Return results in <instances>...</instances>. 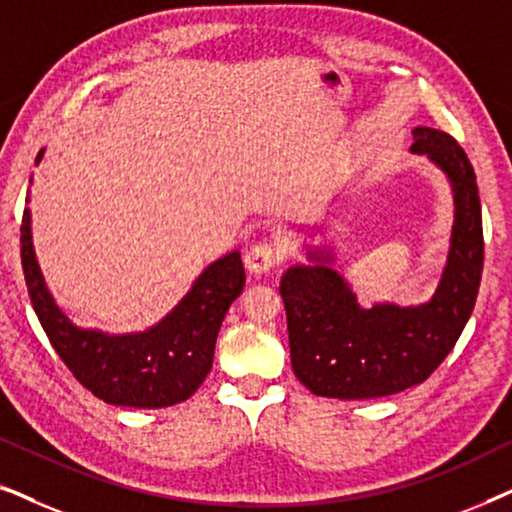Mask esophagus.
Segmentation results:
<instances>
[{
  "label": "esophagus",
  "instance_id": "obj_1",
  "mask_svg": "<svg viewBox=\"0 0 512 512\" xmlns=\"http://www.w3.org/2000/svg\"><path fill=\"white\" fill-rule=\"evenodd\" d=\"M277 261H279V254L270 242L254 244V247L247 251V256H244V263H247V268L254 272V275H263V272L272 270L277 265Z\"/></svg>",
  "mask_w": 512,
  "mask_h": 512
}]
</instances>
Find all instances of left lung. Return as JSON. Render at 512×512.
Masks as SVG:
<instances>
[{
	"mask_svg": "<svg viewBox=\"0 0 512 512\" xmlns=\"http://www.w3.org/2000/svg\"><path fill=\"white\" fill-rule=\"evenodd\" d=\"M412 153H426L454 193L450 254L429 303L370 310L331 265V251H307L314 265H293L282 293L293 373L314 396L380 398L422 384L457 345L478 298L485 242L480 195L466 151L447 132L412 130Z\"/></svg>",
	"mask_w": 512,
	"mask_h": 512,
	"instance_id": "obj_1",
	"label": "left lung"
}]
</instances>
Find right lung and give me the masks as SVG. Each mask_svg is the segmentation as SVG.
Returning a JSON list of instances; mask_svg holds the SVG:
<instances>
[{
  "label": "right lung",
  "instance_id": "right-lung-1",
  "mask_svg": "<svg viewBox=\"0 0 512 512\" xmlns=\"http://www.w3.org/2000/svg\"><path fill=\"white\" fill-rule=\"evenodd\" d=\"M41 156L44 151L37 163ZM20 258L32 307L55 352L90 394L125 408H167L191 398L212 370L223 317L244 289L240 251H230L202 270L191 291L156 326L109 335L74 326L55 305L34 256L30 209L20 226Z\"/></svg>",
  "mask_w": 512,
  "mask_h": 512
}]
</instances>
